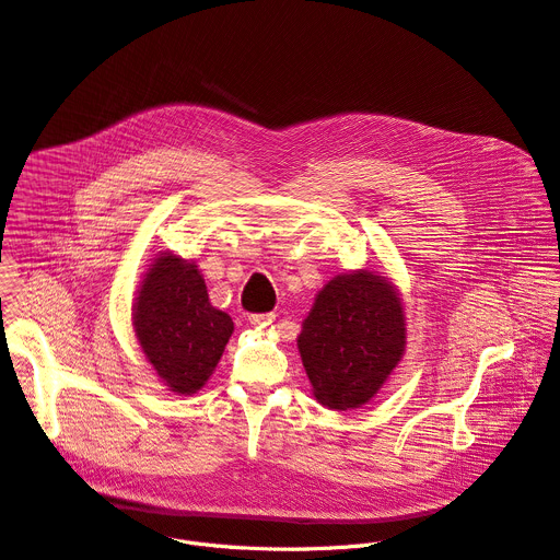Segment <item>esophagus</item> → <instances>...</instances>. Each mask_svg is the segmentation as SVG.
Instances as JSON below:
<instances>
[{"instance_id": "1", "label": "esophagus", "mask_w": 560, "mask_h": 560, "mask_svg": "<svg viewBox=\"0 0 560 560\" xmlns=\"http://www.w3.org/2000/svg\"><path fill=\"white\" fill-rule=\"evenodd\" d=\"M275 318H277V314L266 312V314H250L248 322H250L253 326H268V324H275Z\"/></svg>"}]
</instances>
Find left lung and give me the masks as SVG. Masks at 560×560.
Returning a JSON list of instances; mask_svg holds the SVG:
<instances>
[{"label":"left lung","mask_w":560,"mask_h":560,"mask_svg":"<svg viewBox=\"0 0 560 560\" xmlns=\"http://www.w3.org/2000/svg\"><path fill=\"white\" fill-rule=\"evenodd\" d=\"M316 401L330 410L365 406L406 352V312L387 277L337 275L318 290L296 339Z\"/></svg>","instance_id":"left-lung-1"}]
</instances>
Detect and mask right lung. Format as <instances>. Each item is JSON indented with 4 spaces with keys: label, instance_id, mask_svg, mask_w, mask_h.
Segmentation results:
<instances>
[{
    "label": "right lung",
    "instance_id": "1",
    "mask_svg": "<svg viewBox=\"0 0 560 560\" xmlns=\"http://www.w3.org/2000/svg\"><path fill=\"white\" fill-rule=\"evenodd\" d=\"M137 341L156 376L177 394H195L217 368L234 330L217 310L192 261L162 253L152 259L132 305Z\"/></svg>",
    "mask_w": 560,
    "mask_h": 560
}]
</instances>
